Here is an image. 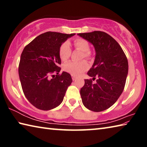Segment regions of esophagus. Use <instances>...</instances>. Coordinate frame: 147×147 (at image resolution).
<instances>
[{
	"label": "esophagus",
	"instance_id": "1",
	"mask_svg": "<svg viewBox=\"0 0 147 147\" xmlns=\"http://www.w3.org/2000/svg\"><path fill=\"white\" fill-rule=\"evenodd\" d=\"M76 77L75 76H73V75H72V79H73V81H74V80H76Z\"/></svg>",
	"mask_w": 147,
	"mask_h": 147
}]
</instances>
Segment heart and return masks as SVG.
<instances>
[{"mask_svg":"<svg viewBox=\"0 0 147 147\" xmlns=\"http://www.w3.org/2000/svg\"><path fill=\"white\" fill-rule=\"evenodd\" d=\"M74 48L83 52L82 58H89L91 56L90 45L85 39L76 38L73 40ZM71 53V49L68 42H64L61 44L59 49V58L62 61H66L69 59ZM89 67L88 63L86 61L80 62L70 61L63 65V69L65 71L71 74L73 76H78Z\"/></svg>","mask_w":147,"mask_h":147,"instance_id":"1","label":"heart"}]
</instances>
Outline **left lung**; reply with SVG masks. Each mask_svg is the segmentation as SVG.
I'll list each match as a JSON object with an SVG mask.
<instances>
[{"label": "left lung", "mask_w": 147, "mask_h": 147, "mask_svg": "<svg viewBox=\"0 0 147 147\" xmlns=\"http://www.w3.org/2000/svg\"><path fill=\"white\" fill-rule=\"evenodd\" d=\"M93 45L94 61L80 89L84 106L95 112L108 109L121 96L128 71V59L119 44L106 32L94 31L78 34ZM97 78L96 82L92 80Z\"/></svg>", "instance_id": "left-lung-1"}]
</instances>
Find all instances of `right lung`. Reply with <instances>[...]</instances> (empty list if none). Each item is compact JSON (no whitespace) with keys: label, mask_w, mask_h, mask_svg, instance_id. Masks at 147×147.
<instances>
[{"label":"right lung","mask_w":147,"mask_h":147,"mask_svg":"<svg viewBox=\"0 0 147 147\" xmlns=\"http://www.w3.org/2000/svg\"><path fill=\"white\" fill-rule=\"evenodd\" d=\"M74 34L47 32L23 49L19 65L20 81L26 98L38 109L50 110L58 106L73 82L68 73L59 74V49Z\"/></svg>","instance_id":"obj_1"}]
</instances>
